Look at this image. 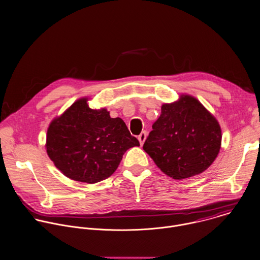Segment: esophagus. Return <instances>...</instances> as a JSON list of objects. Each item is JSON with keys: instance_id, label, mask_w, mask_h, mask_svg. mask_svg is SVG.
<instances>
[{"instance_id": "esophagus-1", "label": "esophagus", "mask_w": 260, "mask_h": 260, "mask_svg": "<svg viewBox=\"0 0 260 260\" xmlns=\"http://www.w3.org/2000/svg\"><path fill=\"white\" fill-rule=\"evenodd\" d=\"M147 136H148L147 132H142V133H141V135L138 137V139H139V141H140V144H141V145H143V144L145 143V141H146V139H147Z\"/></svg>"}]
</instances>
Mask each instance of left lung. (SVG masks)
I'll return each instance as SVG.
<instances>
[{
    "label": "left lung",
    "mask_w": 260,
    "mask_h": 260,
    "mask_svg": "<svg viewBox=\"0 0 260 260\" xmlns=\"http://www.w3.org/2000/svg\"><path fill=\"white\" fill-rule=\"evenodd\" d=\"M143 149L169 177L181 180L207 170L218 157L222 131L217 118L193 96L164 103Z\"/></svg>",
    "instance_id": "1"
}]
</instances>
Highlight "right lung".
Returning <instances> with one entry per match:
<instances>
[{"instance_id":"add662e5","label":"right lung","mask_w":260,"mask_h":260,"mask_svg":"<svg viewBox=\"0 0 260 260\" xmlns=\"http://www.w3.org/2000/svg\"><path fill=\"white\" fill-rule=\"evenodd\" d=\"M88 101L78 99L51 120L45 149L64 176L93 184L111 176L123 154L140 143L121 118L110 117L106 108H90Z\"/></svg>"}]
</instances>
